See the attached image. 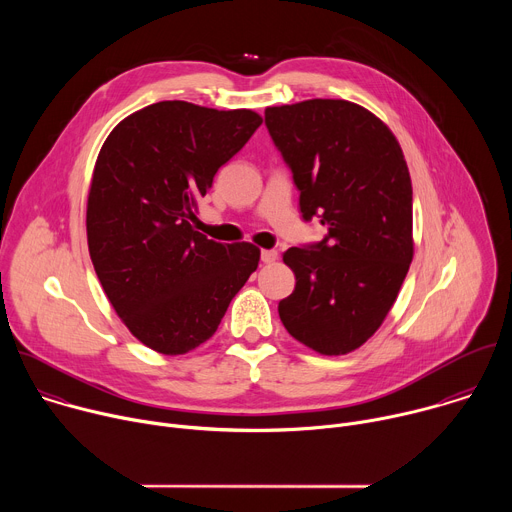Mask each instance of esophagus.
Returning a JSON list of instances; mask_svg holds the SVG:
<instances>
[{
  "label": "esophagus",
  "instance_id": "esophagus-1",
  "mask_svg": "<svg viewBox=\"0 0 512 512\" xmlns=\"http://www.w3.org/2000/svg\"><path fill=\"white\" fill-rule=\"evenodd\" d=\"M261 261L267 263V265L275 263V261H277V251H273V249H263V251H261Z\"/></svg>",
  "mask_w": 512,
  "mask_h": 512
}]
</instances>
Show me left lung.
<instances>
[{
    "mask_svg": "<svg viewBox=\"0 0 512 512\" xmlns=\"http://www.w3.org/2000/svg\"><path fill=\"white\" fill-rule=\"evenodd\" d=\"M265 125L294 174L304 221L328 229L320 243L283 253L296 289L279 318L308 348L348 354L379 330L413 259L401 145L377 115L344 99L267 107Z\"/></svg>",
    "mask_w": 512,
    "mask_h": 512,
    "instance_id": "left-lung-1",
    "label": "left lung"
}]
</instances>
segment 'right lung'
<instances>
[{"instance_id":"right-lung-1","label":"right lung","mask_w":512,"mask_h":512,"mask_svg":"<svg viewBox=\"0 0 512 512\" xmlns=\"http://www.w3.org/2000/svg\"><path fill=\"white\" fill-rule=\"evenodd\" d=\"M261 117L160 101L125 117L99 152L87 241L105 294L129 332L176 356L206 342L259 265L251 243L194 231L198 200Z\"/></svg>"}]
</instances>
